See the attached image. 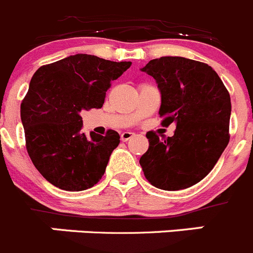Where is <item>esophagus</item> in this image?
I'll return each mask as SVG.
<instances>
[{"label":"esophagus","mask_w":253,"mask_h":253,"mask_svg":"<svg viewBox=\"0 0 253 253\" xmlns=\"http://www.w3.org/2000/svg\"><path fill=\"white\" fill-rule=\"evenodd\" d=\"M133 136H134L133 132L126 131V132H124V133H121V140L124 141V142H126V141H128L129 138H132Z\"/></svg>","instance_id":"obj_1"}]
</instances>
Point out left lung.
<instances>
[{"label": "left lung", "mask_w": 253, "mask_h": 253, "mask_svg": "<svg viewBox=\"0 0 253 253\" xmlns=\"http://www.w3.org/2000/svg\"><path fill=\"white\" fill-rule=\"evenodd\" d=\"M143 72L161 91L162 125L176 124L172 137L146 133L140 165L148 182L166 191L185 190L211 172L230 141L231 98L211 66L185 57L151 60Z\"/></svg>", "instance_id": "8db88e82"}]
</instances>
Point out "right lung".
I'll return each mask as SVG.
<instances>
[{
    "instance_id": "1",
    "label": "right lung",
    "mask_w": 253,
    "mask_h": 253,
    "mask_svg": "<svg viewBox=\"0 0 253 253\" xmlns=\"http://www.w3.org/2000/svg\"><path fill=\"white\" fill-rule=\"evenodd\" d=\"M92 55H75L40 67L21 103L26 148L40 173L56 187L84 191L105 173L120 134L82 132V111L101 108L111 82L131 67Z\"/></svg>"
}]
</instances>
